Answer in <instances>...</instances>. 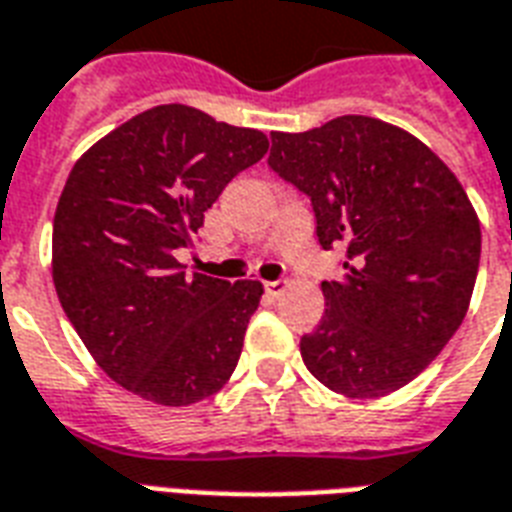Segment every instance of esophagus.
<instances>
[{
	"instance_id": "34e87169",
	"label": "esophagus",
	"mask_w": 512,
	"mask_h": 512,
	"mask_svg": "<svg viewBox=\"0 0 512 512\" xmlns=\"http://www.w3.org/2000/svg\"><path fill=\"white\" fill-rule=\"evenodd\" d=\"M264 291H267L269 296H280V293L285 291V280H267V283H264Z\"/></svg>"
}]
</instances>
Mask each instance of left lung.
Returning a JSON list of instances; mask_svg holds the SVG:
<instances>
[{"label":"left lung","mask_w":512,"mask_h":512,"mask_svg":"<svg viewBox=\"0 0 512 512\" xmlns=\"http://www.w3.org/2000/svg\"><path fill=\"white\" fill-rule=\"evenodd\" d=\"M269 168L307 194L320 245L344 251L301 358L328 390L382 398L425 371L473 296L481 224L457 176L406 130L344 114L272 133Z\"/></svg>","instance_id":"1"}]
</instances>
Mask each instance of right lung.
Here are the masks:
<instances>
[{"label":"right lung","mask_w":512,"mask_h":512,"mask_svg":"<svg viewBox=\"0 0 512 512\" xmlns=\"http://www.w3.org/2000/svg\"><path fill=\"white\" fill-rule=\"evenodd\" d=\"M267 149L261 130L165 104L74 162L53 221L55 291L95 363L138 398L192 406L235 371L264 288L189 277L173 253Z\"/></svg>","instance_id":"obj_1"}]
</instances>
